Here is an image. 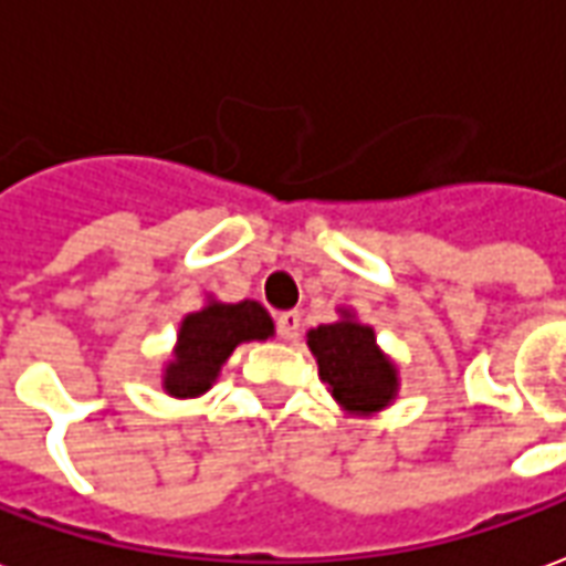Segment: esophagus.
<instances>
[{
	"label": "esophagus",
	"mask_w": 566,
	"mask_h": 566,
	"mask_svg": "<svg viewBox=\"0 0 566 566\" xmlns=\"http://www.w3.org/2000/svg\"><path fill=\"white\" fill-rule=\"evenodd\" d=\"M279 334H282V339H287V343H294L296 337H300V312H282L279 315Z\"/></svg>",
	"instance_id": "1"
}]
</instances>
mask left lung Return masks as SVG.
I'll list each match as a JSON object with an SVG mask.
<instances>
[{"label": "left lung", "instance_id": "8db88e82", "mask_svg": "<svg viewBox=\"0 0 566 566\" xmlns=\"http://www.w3.org/2000/svg\"><path fill=\"white\" fill-rule=\"evenodd\" d=\"M339 318L306 334V346L318 361V377L331 398L349 417H374L398 398V365L379 349L374 327L339 306Z\"/></svg>", "mask_w": 566, "mask_h": 566}]
</instances>
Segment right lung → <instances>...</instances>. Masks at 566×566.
<instances>
[{"instance_id":"1","label":"right lung","mask_w":566,"mask_h":566,"mask_svg":"<svg viewBox=\"0 0 566 566\" xmlns=\"http://www.w3.org/2000/svg\"><path fill=\"white\" fill-rule=\"evenodd\" d=\"M272 334V315L256 300L223 303L208 294L201 310L180 318L171 358L161 365V389L171 398H199L214 386L235 346Z\"/></svg>"}]
</instances>
